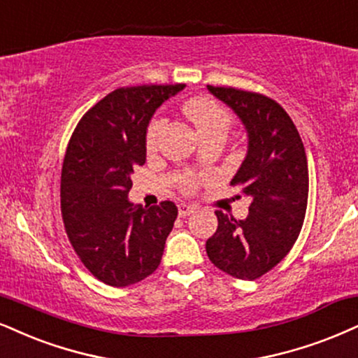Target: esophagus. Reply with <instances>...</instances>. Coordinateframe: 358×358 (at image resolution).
Listing matches in <instances>:
<instances>
[{"label": "esophagus", "instance_id": "esophagus-1", "mask_svg": "<svg viewBox=\"0 0 358 358\" xmlns=\"http://www.w3.org/2000/svg\"><path fill=\"white\" fill-rule=\"evenodd\" d=\"M178 209H179V215H180V217H186V215L192 214L194 210H196V206H189V204H179V206H178Z\"/></svg>", "mask_w": 358, "mask_h": 358}]
</instances>
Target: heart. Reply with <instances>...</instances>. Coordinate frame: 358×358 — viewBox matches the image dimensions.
Listing matches in <instances>:
<instances>
[{"label": "heart", "instance_id": "obj_1", "mask_svg": "<svg viewBox=\"0 0 358 358\" xmlns=\"http://www.w3.org/2000/svg\"><path fill=\"white\" fill-rule=\"evenodd\" d=\"M182 111L186 116L191 119L192 124L196 126L197 132L201 138H206L209 134H215V132H222L227 134L229 127H231V114H229L222 106L215 103V101L209 98H192L184 103ZM162 127H164V119L154 117L148 126V132H145V144L148 148H154L161 134ZM187 187H192L191 180H187Z\"/></svg>", "mask_w": 358, "mask_h": 358}]
</instances>
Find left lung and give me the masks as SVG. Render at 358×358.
<instances>
[{
	"mask_svg": "<svg viewBox=\"0 0 358 358\" xmlns=\"http://www.w3.org/2000/svg\"><path fill=\"white\" fill-rule=\"evenodd\" d=\"M227 104L247 131V154L232 186L250 201L237 220L217 210L219 226L206 242L215 267L242 280H255L289 254L301 234L308 197L303 143L284 108L259 92L207 86Z\"/></svg>",
	"mask_w": 358,
	"mask_h": 358,
	"instance_id": "1",
	"label": "left lung"
}]
</instances>
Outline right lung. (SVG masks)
I'll use <instances>...</instances> for the list:
<instances>
[{"instance_id": "1", "label": "right lung", "mask_w": 358, "mask_h": 358, "mask_svg": "<svg viewBox=\"0 0 358 358\" xmlns=\"http://www.w3.org/2000/svg\"><path fill=\"white\" fill-rule=\"evenodd\" d=\"M186 85L119 87L92 106L74 129L61 171V214L74 252L113 287L156 271L178 207L132 204L131 176L145 162L152 114Z\"/></svg>"}]
</instances>
